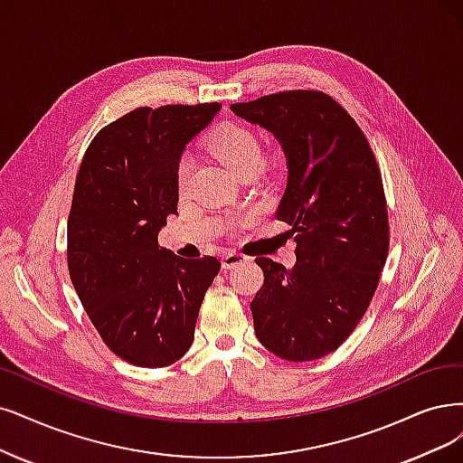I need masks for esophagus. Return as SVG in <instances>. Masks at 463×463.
<instances>
[{
  "mask_svg": "<svg viewBox=\"0 0 463 463\" xmlns=\"http://www.w3.org/2000/svg\"><path fill=\"white\" fill-rule=\"evenodd\" d=\"M246 261H248L246 255L238 253V251H227V253H222V258H221L222 269H236L238 265H242Z\"/></svg>",
  "mask_w": 463,
  "mask_h": 463,
  "instance_id": "1",
  "label": "esophagus"
}]
</instances>
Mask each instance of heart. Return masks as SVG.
Listing matches in <instances>:
<instances>
[{
	"label": "heart",
	"instance_id": "1",
	"mask_svg": "<svg viewBox=\"0 0 463 463\" xmlns=\"http://www.w3.org/2000/svg\"><path fill=\"white\" fill-rule=\"evenodd\" d=\"M208 148L238 175L251 174L253 169L260 167L263 158V146L258 133L248 126L234 122H222L215 126L208 135ZM191 158H179L175 167V179L179 188H184L188 179H191Z\"/></svg>",
	"mask_w": 463,
	"mask_h": 463
}]
</instances>
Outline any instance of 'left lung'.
Here are the masks:
<instances>
[{
  "instance_id": "obj_1",
  "label": "left lung",
  "mask_w": 463,
  "mask_h": 463,
  "mask_svg": "<svg viewBox=\"0 0 463 463\" xmlns=\"http://www.w3.org/2000/svg\"><path fill=\"white\" fill-rule=\"evenodd\" d=\"M231 110L270 131L288 160L277 219L296 232L294 269L258 258L265 282L251 301L261 344L284 361L335 351L364 317L387 251L378 162L349 112L322 91H280Z\"/></svg>"
}]
</instances>
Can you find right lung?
<instances>
[{
	"label": "right lung",
	"instance_id": "right-lung-1",
	"mask_svg": "<svg viewBox=\"0 0 463 463\" xmlns=\"http://www.w3.org/2000/svg\"><path fill=\"white\" fill-rule=\"evenodd\" d=\"M219 102L141 107L102 128L83 154L68 215V272L107 347L141 368L174 364L194 339L217 258L158 244L177 213L175 167Z\"/></svg>",
	"mask_w": 463,
	"mask_h": 463
}]
</instances>
